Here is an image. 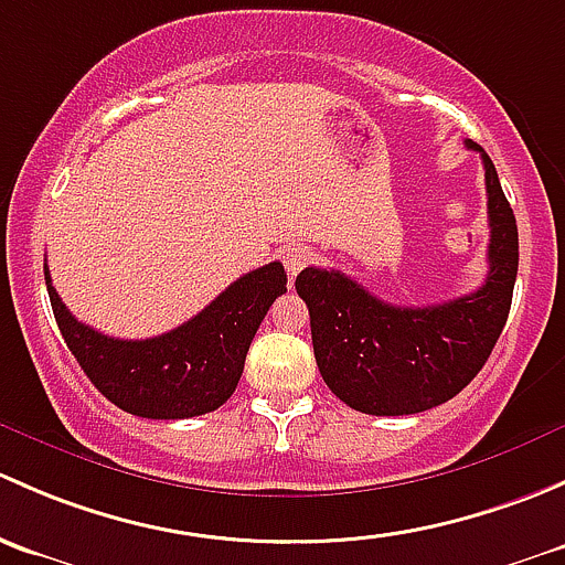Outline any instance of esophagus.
I'll return each mask as SVG.
<instances>
[{
    "label": "esophagus",
    "mask_w": 565,
    "mask_h": 565,
    "mask_svg": "<svg viewBox=\"0 0 565 565\" xmlns=\"http://www.w3.org/2000/svg\"><path fill=\"white\" fill-rule=\"evenodd\" d=\"M310 258H312V249L305 247V244H294V247H288L282 253V264H285V269H288L290 277L299 275V271L310 264Z\"/></svg>",
    "instance_id": "obj_1"
}]
</instances>
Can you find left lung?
<instances>
[{"instance_id": "8db88e82", "label": "left lung", "mask_w": 565, "mask_h": 565, "mask_svg": "<svg viewBox=\"0 0 565 565\" xmlns=\"http://www.w3.org/2000/svg\"><path fill=\"white\" fill-rule=\"evenodd\" d=\"M487 280L479 290L429 307H394L337 269L307 266L296 294L310 310L312 351L326 386L353 411L408 416L457 397L490 359L511 310L520 239L516 220L484 149Z\"/></svg>"}]
</instances>
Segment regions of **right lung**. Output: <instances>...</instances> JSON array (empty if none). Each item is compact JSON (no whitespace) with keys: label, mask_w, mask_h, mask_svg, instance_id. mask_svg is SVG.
<instances>
[{"label":"right lung","mask_w":565,"mask_h":565,"mask_svg":"<svg viewBox=\"0 0 565 565\" xmlns=\"http://www.w3.org/2000/svg\"><path fill=\"white\" fill-rule=\"evenodd\" d=\"M280 260L231 282L188 323L149 340H119L75 321L51 285L54 318L75 362L116 408L143 418H190L217 411L236 392L244 356L271 301L285 294Z\"/></svg>","instance_id":"1"}]
</instances>
